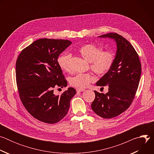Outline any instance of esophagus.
I'll list each match as a JSON object with an SVG mask.
<instances>
[{
    "mask_svg": "<svg viewBox=\"0 0 154 154\" xmlns=\"http://www.w3.org/2000/svg\"><path fill=\"white\" fill-rule=\"evenodd\" d=\"M76 90H77V92H82V91H85V89H83V88H77Z\"/></svg>",
    "mask_w": 154,
    "mask_h": 154,
    "instance_id": "1",
    "label": "esophagus"
}]
</instances>
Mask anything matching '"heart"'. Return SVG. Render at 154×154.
Listing matches in <instances>:
<instances>
[{
	"mask_svg": "<svg viewBox=\"0 0 154 154\" xmlns=\"http://www.w3.org/2000/svg\"><path fill=\"white\" fill-rule=\"evenodd\" d=\"M94 44L88 43L81 46L79 53L88 61L90 62L91 69L97 75L102 76L107 74L113 66L115 59V54L110 51H103ZM71 55L64 53L57 59L59 67L63 71H70L69 61ZM95 80V77L91 74L79 73L70 78V84L77 88H84Z\"/></svg>",
	"mask_w": 154,
	"mask_h": 154,
	"instance_id": "b5f03b06",
	"label": "heart"
}]
</instances>
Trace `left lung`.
<instances>
[{
    "label": "left lung",
    "mask_w": 154,
    "mask_h": 154,
    "mask_svg": "<svg viewBox=\"0 0 154 154\" xmlns=\"http://www.w3.org/2000/svg\"><path fill=\"white\" fill-rule=\"evenodd\" d=\"M99 37L114 39L117 51L112 69L96 83L100 86L108 85V92L94 91L91 108L99 116L110 119L124 112L132 103L140 80L141 64L133 46L121 35L108 33Z\"/></svg>",
    "instance_id": "left-lung-1"
}]
</instances>
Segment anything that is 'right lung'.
<instances>
[{
  "instance_id": "add662e5",
  "label": "right lung",
  "mask_w": 154,
  "mask_h": 154,
  "mask_svg": "<svg viewBox=\"0 0 154 154\" xmlns=\"http://www.w3.org/2000/svg\"><path fill=\"white\" fill-rule=\"evenodd\" d=\"M72 42L42 38L24 49L16 63V79L20 99L36 119L55 124L67 115L70 101L76 93L73 88L60 96L54 94L55 86H67L57 59Z\"/></svg>"
}]
</instances>
